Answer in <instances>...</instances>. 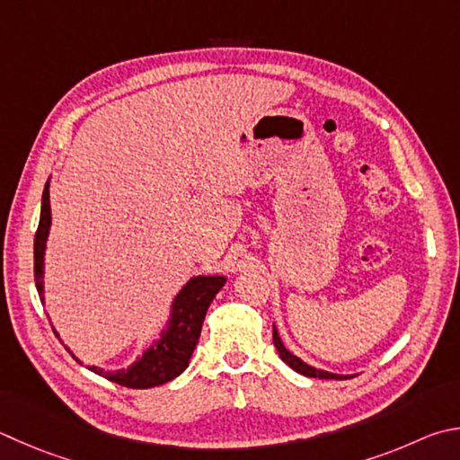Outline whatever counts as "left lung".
Listing matches in <instances>:
<instances>
[{
	"label": "left lung",
	"instance_id": "8db88e82",
	"mask_svg": "<svg viewBox=\"0 0 460 460\" xmlns=\"http://www.w3.org/2000/svg\"><path fill=\"white\" fill-rule=\"evenodd\" d=\"M273 346L278 348V352H279V356H281V360L286 362V364L289 366V368H294L296 372L307 376V378H322V380H341V378H344V376H340V374L323 372V370H317V368H314V366H307L305 362L299 360L297 356H294L291 352H288L286 346L281 344L279 333H278V330H275V325H273ZM346 378H348V376H346Z\"/></svg>",
	"mask_w": 460,
	"mask_h": 460
}]
</instances>
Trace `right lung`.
<instances>
[{
  "mask_svg": "<svg viewBox=\"0 0 460 460\" xmlns=\"http://www.w3.org/2000/svg\"><path fill=\"white\" fill-rule=\"evenodd\" d=\"M49 190L48 182L41 195V215L40 225L33 239V278H36L38 294H44L41 286V271H44V247L46 235L49 229ZM225 286V278H195L190 279L181 294L174 299L172 317L169 330L164 332L161 341H156L153 348L140 356V360L127 370L104 372L94 366H88V370L104 376L111 382L120 384L127 388H153L169 382L187 368L190 354L201 336L203 320L207 307L211 305L217 291Z\"/></svg>",
  "mask_w": 460,
  "mask_h": 460,
  "instance_id": "obj_1",
  "label": "right lung"
}]
</instances>
